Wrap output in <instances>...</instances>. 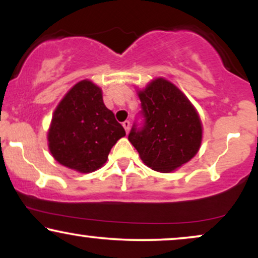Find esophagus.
<instances>
[{"label":"esophagus","instance_id":"34e87169","mask_svg":"<svg viewBox=\"0 0 258 258\" xmlns=\"http://www.w3.org/2000/svg\"><path fill=\"white\" fill-rule=\"evenodd\" d=\"M122 126H123V128H125L126 133H128V130H130V126H131V122H130L128 120L123 121V122H122Z\"/></svg>","mask_w":258,"mask_h":258}]
</instances>
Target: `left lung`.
<instances>
[{"instance_id":"1","label":"left lung","mask_w":258,"mask_h":258,"mask_svg":"<svg viewBox=\"0 0 258 258\" xmlns=\"http://www.w3.org/2000/svg\"><path fill=\"white\" fill-rule=\"evenodd\" d=\"M143 117L133 123L128 141L147 166L171 172L199 150L203 128L199 115L173 84L156 79L138 93Z\"/></svg>"}]
</instances>
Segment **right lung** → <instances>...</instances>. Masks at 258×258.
<instances>
[{
    "label": "right lung",
    "mask_w": 258,
    "mask_h": 258,
    "mask_svg": "<svg viewBox=\"0 0 258 258\" xmlns=\"http://www.w3.org/2000/svg\"><path fill=\"white\" fill-rule=\"evenodd\" d=\"M123 136V127L103 103L102 90L84 80L65 94L53 114L49 150L59 164L88 173L105 164Z\"/></svg>",
    "instance_id": "1"
}]
</instances>
